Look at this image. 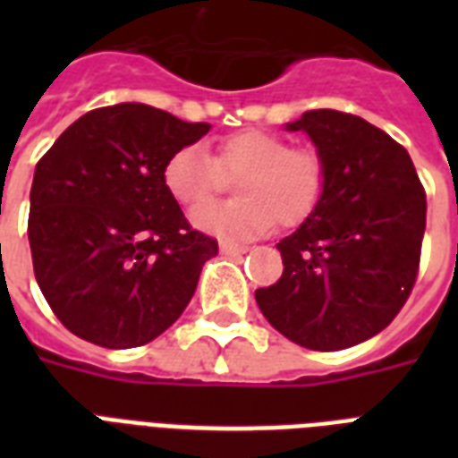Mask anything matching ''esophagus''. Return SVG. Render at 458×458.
Here are the masks:
<instances>
[{
	"mask_svg": "<svg viewBox=\"0 0 458 458\" xmlns=\"http://www.w3.org/2000/svg\"><path fill=\"white\" fill-rule=\"evenodd\" d=\"M244 251H247V247H242V244L221 242V254H225V257H237V254H244Z\"/></svg>",
	"mask_w": 458,
	"mask_h": 458,
	"instance_id": "obj_1",
	"label": "esophagus"
}]
</instances>
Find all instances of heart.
Returning <instances> with one entry per match:
<instances>
[{
	"instance_id": "heart-1",
	"label": "heart",
	"mask_w": 458,
	"mask_h": 458,
	"mask_svg": "<svg viewBox=\"0 0 458 458\" xmlns=\"http://www.w3.org/2000/svg\"><path fill=\"white\" fill-rule=\"evenodd\" d=\"M165 192L185 208L207 207L235 182L240 197L225 207L201 208L192 223L223 240H254L276 225L309 221L327 190V165L311 147H293L283 135L240 131L216 145L214 158L201 147H180L165 158Z\"/></svg>"
}]
</instances>
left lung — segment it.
Masks as SVG:
<instances>
[{
	"label": "left lung",
	"mask_w": 458,
	"mask_h": 458,
	"mask_svg": "<svg viewBox=\"0 0 458 458\" xmlns=\"http://www.w3.org/2000/svg\"><path fill=\"white\" fill-rule=\"evenodd\" d=\"M327 165L316 214L280 240L283 276L257 304L287 340L316 352L354 347L390 326L419 278L426 190L404 147L335 109L301 114Z\"/></svg>",
	"instance_id": "obj_1"
}]
</instances>
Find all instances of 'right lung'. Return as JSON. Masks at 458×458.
<instances>
[{
    "instance_id": "right-lung-1",
    "label": "right lung",
    "mask_w": 458,
    "mask_h": 458,
    "mask_svg": "<svg viewBox=\"0 0 458 458\" xmlns=\"http://www.w3.org/2000/svg\"><path fill=\"white\" fill-rule=\"evenodd\" d=\"M147 104L88 111L38 161L30 190L32 271L54 316L109 349L152 342L192 300L218 254L165 192V158L207 135Z\"/></svg>"
}]
</instances>
